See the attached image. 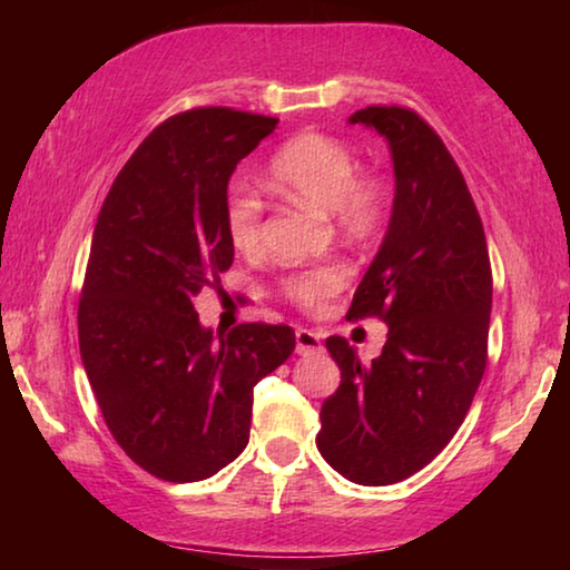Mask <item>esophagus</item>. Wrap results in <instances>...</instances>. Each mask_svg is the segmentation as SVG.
<instances>
[{"label":"esophagus","instance_id":"esophagus-1","mask_svg":"<svg viewBox=\"0 0 570 570\" xmlns=\"http://www.w3.org/2000/svg\"><path fill=\"white\" fill-rule=\"evenodd\" d=\"M322 336L312 330H296V354L308 356L322 352Z\"/></svg>","mask_w":570,"mask_h":570}]
</instances>
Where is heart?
<instances>
[{"instance_id": "1", "label": "heart", "mask_w": 570, "mask_h": 570, "mask_svg": "<svg viewBox=\"0 0 570 570\" xmlns=\"http://www.w3.org/2000/svg\"><path fill=\"white\" fill-rule=\"evenodd\" d=\"M266 186L288 204L330 214L344 234L364 238L380 228L390 206L387 183L377 173H356L344 140L302 132L268 163ZM226 234L238 254H256L264 240V206L254 193L234 188L226 200ZM344 268L316 266L284 278V294L302 308H322L344 286Z\"/></svg>"}]
</instances>
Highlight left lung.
Instances as JSON below:
<instances>
[{"label": "left lung", "mask_w": 570, "mask_h": 570, "mask_svg": "<svg viewBox=\"0 0 570 570\" xmlns=\"http://www.w3.org/2000/svg\"><path fill=\"white\" fill-rule=\"evenodd\" d=\"M346 122L380 132L394 170L390 224L346 320L380 316L390 332L372 364L342 336L326 340L342 384L322 404L316 448L356 485H392L465 420L485 372L493 276L478 208L438 132L404 108Z\"/></svg>", "instance_id": "8db88e82"}]
</instances>
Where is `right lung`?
Masks as SVG:
<instances>
[{
  "instance_id": "obj_1",
  "label": "right lung",
  "mask_w": 570,
  "mask_h": 570,
  "mask_svg": "<svg viewBox=\"0 0 570 570\" xmlns=\"http://www.w3.org/2000/svg\"><path fill=\"white\" fill-rule=\"evenodd\" d=\"M276 118L200 108L158 125L95 224L77 332L90 387L132 462L168 482L216 475L248 445L258 380L296 336L284 324L214 332L193 298L234 264L228 180Z\"/></svg>"
}]
</instances>
